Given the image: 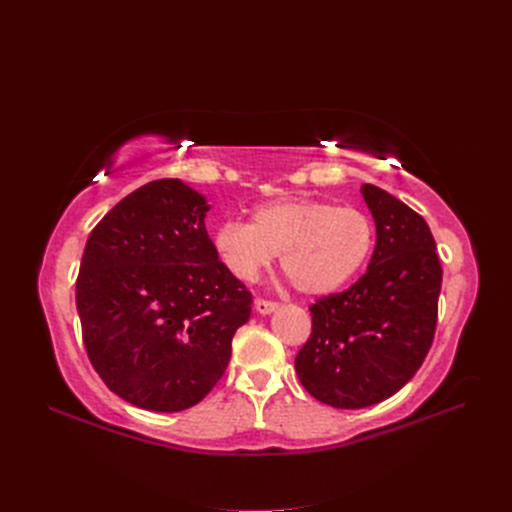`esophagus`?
<instances>
[{"mask_svg": "<svg viewBox=\"0 0 512 512\" xmlns=\"http://www.w3.org/2000/svg\"><path fill=\"white\" fill-rule=\"evenodd\" d=\"M278 309V303H272V301H263V299H255V311L261 313V315H270Z\"/></svg>", "mask_w": 512, "mask_h": 512, "instance_id": "obj_1", "label": "esophagus"}]
</instances>
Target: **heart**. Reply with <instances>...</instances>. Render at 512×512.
Wrapping results in <instances>:
<instances>
[{
	"label": "heart",
	"instance_id": "obj_1",
	"mask_svg": "<svg viewBox=\"0 0 512 512\" xmlns=\"http://www.w3.org/2000/svg\"><path fill=\"white\" fill-rule=\"evenodd\" d=\"M371 242L365 213L315 199L265 203L251 224L228 220L213 232L215 253L234 278L251 282L280 255L284 276L307 297H326L351 280Z\"/></svg>",
	"mask_w": 512,
	"mask_h": 512
}]
</instances>
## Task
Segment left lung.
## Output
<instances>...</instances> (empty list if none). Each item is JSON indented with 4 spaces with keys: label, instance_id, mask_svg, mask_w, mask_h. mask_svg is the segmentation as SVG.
I'll return each mask as SVG.
<instances>
[{
    "label": "left lung",
    "instance_id": "left-lung-1",
    "mask_svg": "<svg viewBox=\"0 0 512 512\" xmlns=\"http://www.w3.org/2000/svg\"><path fill=\"white\" fill-rule=\"evenodd\" d=\"M375 222L367 272L344 292L309 307L311 338L294 367L305 390L336 409H363L396 394L432 346L442 267L417 211L363 184Z\"/></svg>",
    "mask_w": 512,
    "mask_h": 512
}]
</instances>
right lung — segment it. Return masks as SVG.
<instances>
[{
  "instance_id": "1",
  "label": "right lung",
  "mask_w": 512,
  "mask_h": 512,
  "mask_svg": "<svg viewBox=\"0 0 512 512\" xmlns=\"http://www.w3.org/2000/svg\"><path fill=\"white\" fill-rule=\"evenodd\" d=\"M207 199L178 178L124 197L93 228L76 280L87 355L130 405L176 413L224 375L251 292L215 253Z\"/></svg>"
}]
</instances>
